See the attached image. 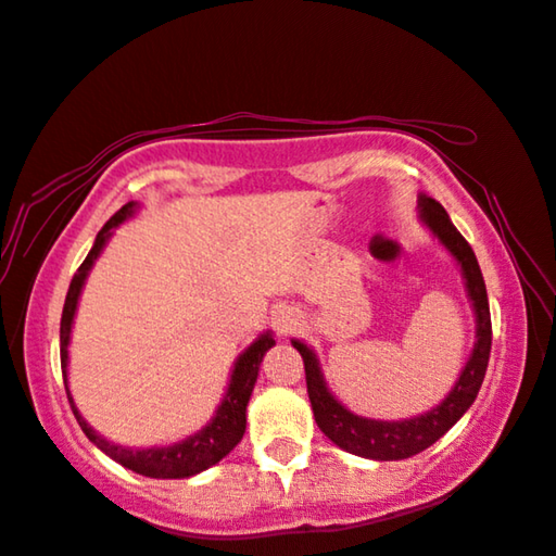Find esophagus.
I'll return each mask as SVG.
<instances>
[{
    "instance_id": "34e87169",
    "label": "esophagus",
    "mask_w": 556,
    "mask_h": 556,
    "mask_svg": "<svg viewBox=\"0 0 556 556\" xmlns=\"http://www.w3.org/2000/svg\"><path fill=\"white\" fill-rule=\"evenodd\" d=\"M275 331L279 336H287L291 331H296V328L301 326V316L294 312V308H279V312L275 314Z\"/></svg>"
}]
</instances>
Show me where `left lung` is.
Segmentation results:
<instances>
[{
  "mask_svg": "<svg viewBox=\"0 0 556 556\" xmlns=\"http://www.w3.org/2000/svg\"><path fill=\"white\" fill-rule=\"evenodd\" d=\"M417 208L419 220L427 225L429 232L434 235V238L444 244L448 255L456 260L460 277H464L466 296L470 301V306H473L476 316L473 351H470L464 370H460L456 384L448 390L446 397L441 400L437 407H431L429 412L417 414V417L409 419L361 417V414L351 412L345 404L338 402L336 394L328 390L314 348H308L304 341H299V338H291V345H294L301 357H304L306 390L308 400H312L318 429H321L338 448L372 460H402L419 454V451L429 448L431 444H437V441L464 417L470 404L476 402L478 390H481L485 378L488 357H491V308H488L485 281L473 250H470V244L464 240V235L454 228L448 213L439 201L421 193L417 199Z\"/></svg>",
  "mask_w": 556,
  "mask_h": 556,
  "instance_id": "obj_1",
  "label": "left lung"
}]
</instances>
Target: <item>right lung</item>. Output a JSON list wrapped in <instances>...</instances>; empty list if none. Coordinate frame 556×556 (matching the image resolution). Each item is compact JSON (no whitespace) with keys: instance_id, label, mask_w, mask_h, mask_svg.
<instances>
[{"instance_id":"add662e5","label":"right lung","mask_w":556,"mask_h":556,"mask_svg":"<svg viewBox=\"0 0 556 556\" xmlns=\"http://www.w3.org/2000/svg\"><path fill=\"white\" fill-rule=\"evenodd\" d=\"M137 208L139 205L135 201H129L127 205H122V208L112 215L105 225H102V230L96 238V244H92L86 262L78 267V271H75V277L71 281L68 296H65V304H63V316H61L63 382H65V392H68V402L73 407L75 419H78L80 429L86 431V437L102 451V454H108L112 460H117L119 466H125L147 478H191L195 473H201V470H208L211 466L218 464V460H223L235 446L240 444V439L244 434V425H248V402H250L252 390H255L260 363L269 348L275 345V338H271L269 331L260 333L255 341H252L238 355V361H235L232 372H230L228 390H225L218 409H215L208 425L195 431V434L186 437L181 441H174V444L168 446H147V448L122 446L98 434V431L83 419V414L78 412V407H75L68 390V345H71L73 318H75V312H78L80 291L86 287V279L90 275L92 265H96V260L100 257V252L105 250V244L112 238L115 228H119L122 223L131 218V215L137 213Z\"/></svg>"}]
</instances>
